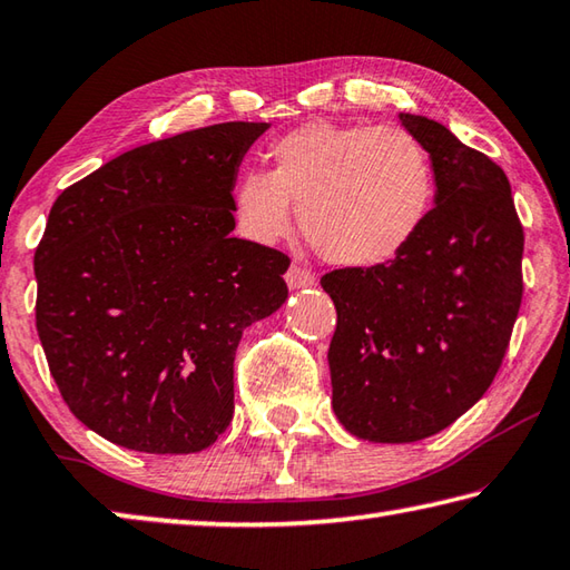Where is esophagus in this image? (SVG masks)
Returning a JSON list of instances; mask_svg holds the SVG:
<instances>
[{
  "instance_id": "obj_1",
  "label": "esophagus",
  "mask_w": 570,
  "mask_h": 570,
  "mask_svg": "<svg viewBox=\"0 0 570 570\" xmlns=\"http://www.w3.org/2000/svg\"><path fill=\"white\" fill-rule=\"evenodd\" d=\"M286 284H288V288H306V286L316 284V276L308 272V268L292 264L286 272Z\"/></svg>"
}]
</instances>
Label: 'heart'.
I'll list each match as a JSON object with an SVG mask.
<instances>
[{"label":"heart","mask_w":570,"mask_h":570,"mask_svg":"<svg viewBox=\"0 0 570 570\" xmlns=\"http://www.w3.org/2000/svg\"><path fill=\"white\" fill-rule=\"evenodd\" d=\"M268 171L234 186L236 229L254 244L292 232L331 264L371 268L399 258L429 219L436 177L426 147L401 127L308 121L266 151Z\"/></svg>","instance_id":"obj_1"}]
</instances>
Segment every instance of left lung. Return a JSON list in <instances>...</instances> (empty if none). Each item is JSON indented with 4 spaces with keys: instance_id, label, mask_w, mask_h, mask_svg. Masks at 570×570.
Segmentation results:
<instances>
[{
    "instance_id": "8db88e82",
    "label": "left lung",
    "mask_w": 570,
    "mask_h": 570,
    "mask_svg": "<svg viewBox=\"0 0 570 570\" xmlns=\"http://www.w3.org/2000/svg\"><path fill=\"white\" fill-rule=\"evenodd\" d=\"M399 117L429 151L436 206L399 258L321 276L336 306L331 403L376 443L421 441L469 411L499 374L523 296V226L503 169L443 124Z\"/></svg>"
}]
</instances>
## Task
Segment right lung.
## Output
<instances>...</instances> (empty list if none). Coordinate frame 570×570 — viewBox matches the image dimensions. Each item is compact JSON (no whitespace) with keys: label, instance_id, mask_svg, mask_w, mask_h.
I'll use <instances>...</instances> for the list:
<instances>
[{"label":"right lung","instance_id":"add662e5","mask_svg":"<svg viewBox=\"0 0 570 570\" xmlns=\"http://www.w3.org/2000/svg\"><path fill=\"white\" fill-rule=\"evenodd\" d=\"M268 129L144 144L67 186L35 252L37 331L61 399L117 446L196 453L234 416V356L286 302L288 256L236 239L232 189Z\"/></svg>","mask_w":570,"mask_h":570}]
</instances>
